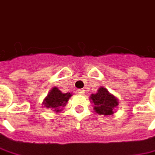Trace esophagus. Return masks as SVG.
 <instances>
[{
  "mask_svg": "<svg viewBox=\"0 0 155 155\" xmlns=\"http://www.w3.org/2000/svg\"><path fill=\"white\" fill-rule=\"evenodd\" d=\"M77 93L79 94V95H84V94H85V91H84V90H78V91H77Z\"/></svg>",
  "mask_w": 155,
  "mask_h": 155,
  "instance_id": "34e87169",
  "label": "esophagus"
}]
</instances>
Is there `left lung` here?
Instances as JSON below:
<instances>
[{
	"mask_svg": "<svg viewBox=\"0 0 155 155\" xmlns=\"http://www.w3.org/2000/svg\"><path fill=\"white\" fill-rule=\"evenodd\" d=\"M90 100L93 104L94 110L98 115L107 116L113 115L119 105V100L104 87H100L97 93L91 94Z\"/></svg>",
	"mask_w": 155,
	"mask_h": 155,
	"instance_id": "8db88e82",
	"label": "left lung"
}]
</instances>
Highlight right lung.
<instances>
[{"mask_svg":"<svg viewBox=\"0 0 155 155\" xmlns=\"http://www.w3.org/2000/svg\"><path fill=\"white\" fill-rule=\"evenodd\" d=\"M71 97V93H63L58 88L53 87L47 94L42 104L46 109H50L54 112H60L63 110V107L66 105Z\"/></svg>","mask_w":155,"mask_h":155,"instance_id":"obj_1","label":"right lung"}]
</instances>
